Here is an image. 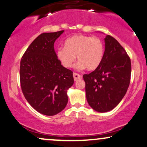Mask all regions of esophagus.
Returning <instances> with one entry per match:
<instances>
[{
  "instance_id": "1",
  "label": "esophagus",
  "mask_w": 147,
  "mask_h": 147,
  "mask_svg": "<svg viewBox=\"0 0 147 147\" xmlns=\"http://www.w3.org/2000/svg\"><path fill=\"white\" fill-rule=\"evenodd\" d=\"M73 77H74V80L77 81L78 79H80L82 78V76L79 75V74L77 73H73Z\"/></svg>"
}]
</instances>
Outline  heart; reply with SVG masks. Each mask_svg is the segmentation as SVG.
Segmentation results:
<instances>
[{
  "label": "heart",
  "instance_id": "heart-1",
  "mask_svg": "<svg viewBox=\"0 0 147 147\" xmlns=\"http://www.w3.org/2000/svg\"><path fill=\"white\" fill-rule=\"evenodd\" d=\"M65 47L56 51V56L63 67L73 66L77 57L79 62L75 68L78 70L87 68L94 70L99 67L104 57L105 48L99 38L82 34L75 35L67 39Z\"/></svg>",
  "mask_w": 147,
  "mask_h": 147
}]
</instances>
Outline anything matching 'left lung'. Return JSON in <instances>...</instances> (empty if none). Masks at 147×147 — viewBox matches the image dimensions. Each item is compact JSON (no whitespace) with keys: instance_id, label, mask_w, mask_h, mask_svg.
I'll return each mask as SVG.
<instances>
[{"instance_id":"left-lung-1","label":"left lung","mask_w":147,"mask_h":147,"mask_svg":"<svg viewBox=\"0 0 147 147\" xmlns=\"http://www.w3.org/2000/svg\"><path fill=\"white\" fill-rule=\"evenodd\" d=\"M104 40L102 63L83 76L88 104L98 112L111 111L121 101L129 86L131 72L130 58L119 42L110 35H106Z\"/></svg>"}]
</instances>
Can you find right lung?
I'll use <instances>...</instances> for the list:
<instances>
[{
    "mask_svg": "<svg viewBox=\"0 0 147 147\" xmlns=\"http://www.w3.org/2000/svg\"><path fill=\"white\" fill-rule=\"evenodd\" d=\"M63 31L40 34L20 61L23 94L37 112L46 116H54L66 107L67 92L74 84L72 72L61 65L54 50L55 42Z\"/></svg>",
    "mask_w": 147,
    "mask_h": 147,
    "instance_id": "obj_1",
    "label": "right lung"
}]
</instances>
